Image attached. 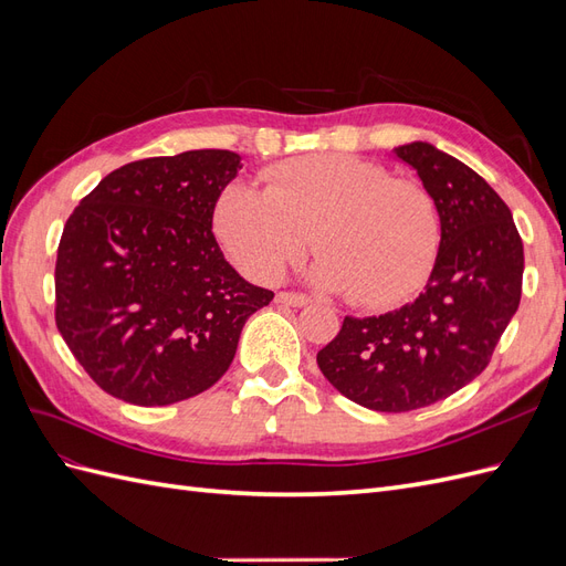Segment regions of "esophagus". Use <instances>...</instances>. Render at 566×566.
I'll return each instance as SVG.
<instances>
[{
	"instance_id": "34e87169",
	"label": "esophagus",
	"mask_w": 566,
	"mask_h": 566,
	"mask_svg": "<svg viewBox=\"0 0 566 566\" xmlns=\"http://www.w3.org/2000/svg\"><path fill=\"white\" fill-rule=\"evenodd\" d=\"M276 302L287 304V306H306L312 300L306 297V295H300V293H279Z\"/></svg>"
}]
</instances>
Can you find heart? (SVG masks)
Returning a JSON list of instances; mask_svg holds the SVG:
<instances>
[{
	"label": "heart",
	"instance_id": "b5f03b06",
	"mask_svg": "<svg viewBox=\"0 0 566 566\" xmlns=\"http://www.w3.org/2000/svg\"><path fill=\"white\" fill-rule=\"evenodd\" d=\"M221 248L245 276L279 279L312 245L323 254L312 281L368 310L410 297L441 245V217L418 181L382 165L316 153L273 165L264 191L231 184L214 205Z\"/></svg>",
	"mask_w": 566,
	"mask_h": 566
}]
</instances>
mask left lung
<instances>
[{
	"mask_svg": "<svg viewBox=\"0 0 566 566\" xmlns=\"http://www.w3.org/2000/svg\"><path fill=\"white\" fill-rule=\"evenodd\" d=\"M394 156L418 172L441 217V245L416 302L347 316L316 361L339 394L382 413L424 408L472 382L515 316L524 248L501 196L465 163L413 142Z\"/></svg>",
	"mask_w": 566,
	"mask_h": 566,
	"instance_id": "8db88e82",
	"label": "left lung"
}]
</instances>
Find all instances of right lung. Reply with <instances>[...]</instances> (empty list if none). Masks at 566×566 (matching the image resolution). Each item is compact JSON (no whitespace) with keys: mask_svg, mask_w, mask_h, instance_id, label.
<instances>
[{"mask_svg":"<svg viewBox=\"0 0 566 566\" xmlns=\"http://www.w3.org/2000/svg\"><path fill=\"white\" fill-rule=\"evenodd\" d=\"M233 150L123 165L67 217L56 256V325L111 397L167 406L210 389L245 321L273 300L224 260L214 205L241 169Z\"/></svg>","mask_w":566,"mask_h":566,"instance_id":"obj_1","label":"right lung"}]
</instances>
